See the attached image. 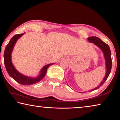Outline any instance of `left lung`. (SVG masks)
I'll list each match as a JSON object with an SVG mask.
<instances>
[{
  "label": "left lung",
  "mask_w": 120,
  "mask_h": 120,
  "mask_svg": "<svg viewBox=\"0 0 120 120\" xmlns=\"http://www.w3.org/2000/svg\"><path fill=\"white\" fill-rule=\"evenodd\" d=\"M87 39H88L90 43H94V44L97 46V47H98L101 50V51L103 52L105 60V66H106V74H105L104 78L103 79V80L101 81V82L99 84L98 86L90 90V91H93L100 87L106 80L111 72L112 62L110 49H109V46L106 43H105L103 41H101L98 38L95 37V36H90V37L87 38Z\"/></svg>",
  "instance_id": "1"
}]
</instances>
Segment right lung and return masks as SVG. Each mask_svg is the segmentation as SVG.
<instances>
[{"label": "right lung", "instance_id": "add662e5", "mask_svg": "<svg viewBox=\"0 0 120 120\" xmlns=\"http://www.w3.org/2000/svg\"><path fill=\"white\" fill-rule=\"evenodd\" d=\"M24 33L23 34H17V35H14L12 38L11 40L9 41V43L5 48V52H4V64L8 74L13 78L14 80H16L19 84L23 85H31L33 84H35L36 83L40 82L41 81L44 77H45L46 74V71L49 67L51 65L53 64H50L44 66L42 69L40 71L39 74L36 77H28L27 76H25L23 74H21L16 69L15 67L11 61V53L13 52L14 46L15 43L17 42L18 39L24 35Z\"/></svg>", "mask_w": 120, "mask_h": 120}]
</instances>
